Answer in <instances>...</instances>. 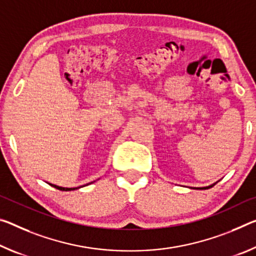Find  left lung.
I'll return each mask as SVG.
<instances>
[{
	"instance_id": "1",
	"label": "left lung",
	"mask_w": 256,
	"mask_h": 256,
	"mask_svg": "<svg viewBox=\"0 0 256 256\" xmlns=\"http://www.w3.org/2000/svg\"><path fill=\"white\" fill-rule=\"evenodd\" d=\"M210 186H204V188H196V189H208V188H210Z\"/></svg>"
}]
</instances>
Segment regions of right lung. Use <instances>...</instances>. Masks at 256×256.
<instances>
[{
    "mask_svg": "<svg viewBox=\"0 0 256 256\" xmlns=\"http://www.w3.org/2000/svg\"><path fill=\"white\" fill-rule=\"evenodd\" d=\"M52 186H54L56 189H59V190H62V192H70V190H75V189H78V188H64V186H56V184H48Z\"/></svg>",
    "mask_w": 256,
    "mask_h": 256,
    "instance_id": "right-lung-1",
    "label": "right lung"
}]
</instances>
